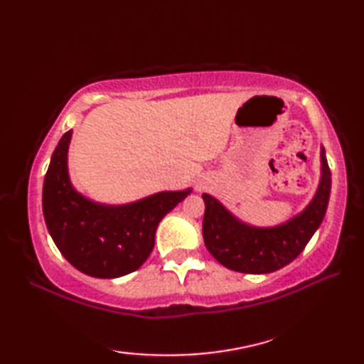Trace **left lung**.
Wrapping results in <instances>:
<instances>
[{
    "label": "left lung",
    "mask_w": 364,
    "mask_h": 364,
    "mask_svg": "<svg viewBox=\"0 0 364 364\" xmlns=\"http://www.w3.org/2000/svg\"><path fill=\"white\" fill-rule=\"evenodd\" d=\"M322 175L316 196L304 211L283 225L257 228L245 225L211 196L203 194V239L206 249L222 266L242 274H269L296 259L327 211L331 172L321 149Z\"/></svg>",
    "instance_id": "left-lung-1"
}]
</instances>
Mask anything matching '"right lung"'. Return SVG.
<instances>
[{
	"instance_id": "obj_1",
	"label": "right lung",
	"mask_w": 364,
	"mask_h": 364,
	"mask_svg": "<svg viewBox=\"0 0 364 364\" xmlns=\"http://www.w3.org/2000/svg\"><path fill=\"white\" fill-rule=\"evenodd\" d=\"M70 139L72 131L60 137L45 175L42 208L46 228L59 252L80 272L97 278L134 272L150 257L158 223L191 189L159 192L122 206L90 202L68 180Z\"/></svg>"
}]
</instances>
